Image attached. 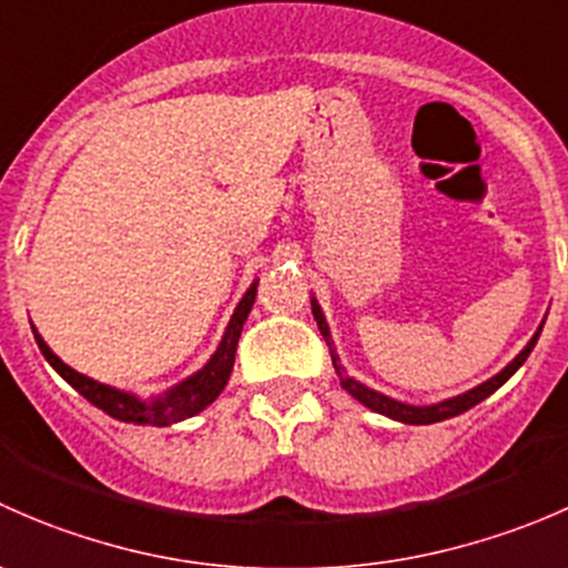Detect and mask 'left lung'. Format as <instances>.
<instances>
[{"mask_svg":"<svg viewBox=\"0 0 568 568\" xmlns=\"http://www.w3.org/2000/svg\"><path fill=\"white\" fill-rule=\"evenodd\" d=\"M311 305H313V316H316V324H318L321 335H324L326 346H329L332 365H335L337 376H341V387H343V390L352 393L354 398H357L359 404L368 406V409L379 412V415L393 417V420L409 423V426H428V423L448 420V417L462 415V412L473 409L475 404H480V400H484V398H489V395L495 393L497 387L506 385V382L511 379L514 374H517V368H519V365L525 363V359H528V354L532 352V346H536L538 335H541V326H538V332H536V335H532V341L528 343V346H525L523 352H519L517 357H514L511 363H508L506 368L500 371V374L491 376V379H489V382H484V385L473 387V390L464 393V395H456V398L439 400V404H432V406H412V404H404V400H395V398H390V395H382V393L371 390V387H365L363 382H357V379H352V376L343 374V368H341V365H337V354L332 352V343H329V326H326L324 313H321V307H318V302H316V300H311Z\"/></svg>","mask_w":568,"mask_h":568,"instance_id":"1","label":"left lung"}]
</instances>
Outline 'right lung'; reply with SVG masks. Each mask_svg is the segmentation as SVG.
I'll return each mask as SVG.
<instances>
[{"label": "right lung", "instance_id": "add662e5", "mask_svg": "<svg viewBox=\"0 0 568 568\" xmlns=\"http://www.w3.org/2000/svg\"><path fill=\"white\" fill-rule=\"evenodd\" d=\"M255 294H257V283H252L247 294H244V300L239 302L225 335H222L220 348H216L214 357L203 365V371H197V374L189 376L186 382L175 385L173 390H168L164 395H159V398H151V400H142L131 393L114 390V387L101 385V382L79 374V371H73L71 365L62 363V359L45 346V341L38 335L36 326H32V332H36L38 348L43 352V357L49 359L51 368H54L57 374L73 387V390L82 393L90 404L104 409L109 417L123 423H136V426H170V423H181L186 420V417L203 412L205 406L214 404L216 395L225 390L227 379H231L233 363H236V346H239V337H242V326L250 316Z\"/></svg>", "mask_w": 568, "mask_h": 568}]
</instances>
